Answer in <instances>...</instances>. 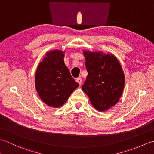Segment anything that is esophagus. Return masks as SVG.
Returning a JSON list of instances; mask_svg holds the SVG:
<instances>
[{"label":"esophagus","instance_id":"esophagus-1","mask_svg":"<svg viewBox=\"0 0 154 154\" xmlns=\"http://www.w3.org/2000/svg\"><path fill=\"white\" fill-rule=\"evenodd\" d=\"M76 81H77V82L78 83H79V84L80 85H81V83H82V79H81V77L77 78V79H76Z\"/></svg>","mask_w":154,"mask_h":154}]
</instances>
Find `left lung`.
I'll use <instances>...</instances> for the list:
<instances>
[{"label":"left lung","mask_w":154,"mask_h":154,"mask_svg":"<svg viewBox=\"0 0 154 154\" xmlns=\"http://www.w3.org/2000/svg\"><path fill=\"white\" fill-rule=\"evenodd\" d=\"M88 72L82 90L100 112L116 105L123 93L125 76L116 57L103 51L83 50Z\"/></svg>","instance_id":"8db88e82"}]
</instances>
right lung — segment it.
<instances>
[{"instance_id":"obj_1","label":"right lung","mask_w":154,"mask_h":154,"mask_svg":"<svg viewBox=\"0 0 154 154\" xmlns=\"http://www.w3.org/2000/svg\"><path fill=\"white\" fill-rule=\"evenodd\" d=\"M65 51L47 52L38 65L35 87L41 100L48 106L59 108L64 104L79 87L65 65Z\"/></svg>"}]
</instances>
